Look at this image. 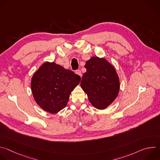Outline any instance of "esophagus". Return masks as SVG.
<instances>
[{"instance_id":"esophagus-1","label":"esophagus","mask_w":160,"mask_h":160,"mask_svg":"<svg viewBox=\"0 0 160 160\" xmlns=\"http://www.w3.org/2000/svg\"><path fill=\"white\" fill-rule=\"evenodd\" d=\"M75 73L77 74V75H79V76H82V72H81V71L80 70H77L76 72H75Z\"/></svg>"}]
</instances>
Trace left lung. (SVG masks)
I'll return each instance as SVG.
<instances>
[{
	"label": "left lung",
	"instance_id": "left-lung-1",
	"mask_svg": "<svg viewBox=\"0 0 160 160\" xmlns=\"http://www.w3.org/2000/svg\"><path fill=\"white\" fill-rule=\"evenodd\" d=\"M87 72L80 86L94 108L105 109L118 96L120 83L114 66L104 58L94 56L86 62Z\"/></svg>",
	"mask_w": 160,
	"mask_h": 160
}]
</instances>
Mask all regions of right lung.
I'll return each instance as SVG.
<instances>
[{
  "instance_id": "1",
  "label": "right lung",
  "mask_w": 160,
  "mask_h": 160,
  "mask_svg": "<svg viewBox=\"0 0 160 160\" xmlns=\"http://www.w3.org/2000/svg\"><path fill=\"white\" fill-rule=\"evenodd\" d=\"M81 78L54 62H43L34 73L31 89L37 104L45 111L56 114L64 108Z\"/></svg>"
}]
</instances>
